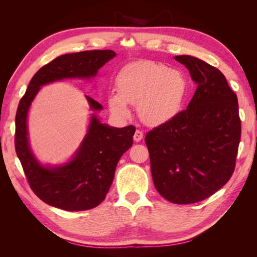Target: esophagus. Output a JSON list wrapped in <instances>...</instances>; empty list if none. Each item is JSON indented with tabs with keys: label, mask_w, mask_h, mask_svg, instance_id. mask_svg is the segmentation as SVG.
Instances as JSON below:
<instances>
[{
	"label": "esophagus",
	"mask_w": 257,
	"mask_h": 257,
	"mask_svg": "<svg viewBox=\"0 0 257 257\" xmlns=\"http://www.w3.org/2000/svg\"><path fill=\"white\" fill-rule=\"evenodd\" d=\"M143 137H144V132H143L142 130H136L135 134H134V141H135V142L142 141Z\"/></svg>",
	"instance_id": "1"
}]
</instances>
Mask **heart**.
<instances>
[{"label":"heart","instance_id":"obj_1","mask_svg":"<svg viewBox=\"0 0 257 257\" xmlns=\"http://www.w3.org/2000/svg\"><path fill=\"white\" fill-rule=\"evenodd\" d=\"M116 89L108 97L110 110L116 116L127 118L128 104H137L143 121L155 125L177 113L185 92V81L175 69L151 61H139L121 69L116 76Z\"/></svg>","mask_w":257,"mask_h":257}]
</instances>
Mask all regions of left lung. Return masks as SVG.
Masks as SVG:
<instances>
[{
    "mask_svg": "<svg viewBox=\"0 0 257 257\" xmlns=\"http://www.w3.org/2000/svg\"><path fill=\"white\" fill-rule=\"evenodd\" d=\"M197 84L185 110L148 132L155 189L174 204L204 200L230 179L236 166L241 120L236 93L214 66L191 56L175 58Z\"/></svg>",
    "mask_w": 257,
    "mask_h": 257,
    "instance_id": "left-lung-1",
    "label": "left lung"
}]
</instances>
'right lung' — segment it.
Here are the masks:
<instances>
[{"instance_id": "obj_1", "label": "right lung", "mask_w": 257, "mask_h": 257, "mask_svg": "<svg viewBox=\"0 0 257 257\" xmlns=\"http://www.w3.org/2000/svg\"><path fill=\"white\" fill-rule=\"evenodd\" d=\"M115 56L112 50L67 53L38 69L20 99L16 113L15 148L31 190L44 203L66 211L95 208L105 199L116 164L133 145L135 126L110 127L92 115L89 133L73 161L56 168L43 167L30 151L27 114L41 85L63 78H90ZM93 110L102 105L87 96Z\"/></svg>"}]
</instances>
